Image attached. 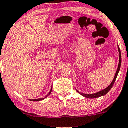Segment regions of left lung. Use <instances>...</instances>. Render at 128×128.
I'll return each mask as SVG.
<instances>
[{
  "mask_svg": "<svg viewBox=\"0 0 128 128\" xmlns=\"http://www.w3.org/2000/svg\"><path fill=\"white\" fill-rule=\"evenodd\" d=\"M118 52H119V57H120V60H119V64H118V68H117V70H116V75H115L113 81L111 82L110 85L107 88H106L105 89L103 90L100 91V92H98L97 93H95V94H82V93H79L81 94L82 96H84L86 98H98L100 96H103V95H105L106 94H107L109 91L110 90V89H112V88L113 87L115 81H116V77H117L119 71H120V67H121V64H122V55H121V52H120V49L119 48V47H118Z\"/></svg>",
  "mask_w": 128,
  "mask_h": 128,
  "instance_id": "1",
  "label": "left lung"
}]
</instances>
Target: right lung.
I'll return each instance as SVG.
<instances>
[{
    "mask_svg": "<svg viewBox=\"0 0 128 128\" xmlns=\"http://www.w3.org/2000/svg\"><path fill=\"white\" fill-rule=\"evenodd\" d=\"M52 88L51 90H50V92H49V93H48V94H47V95H46V96H45L44 98H39V99H36V100H30V101H32V102H38V101H41V100H44L45 98H47V96H48V95H50V93H51V92H52Z\"/></svg>",
    "mask_w": 128,
    "mask_h": 128,
    "instance_id": "1",
    "label": "right lung"
}]
</instances>
